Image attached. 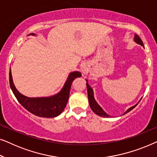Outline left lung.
<instances>
[{
  "label": "left lung",
  "instance_id": "obj_1",
  "mask_svg": "<svg viewBox=\"0 0 157 157\" xmlns=\"http://www.w3.org/2000/svg\"><path fill=\"white\" fill-rule=\"evenodd\" d=\"M134 40L135 41H136L137 44L141 45V46H144V44L142 42V40L139 37V36L137 35H135V37H134ZM86 86H87V91H88V98H89V105H90V107H91V110L94 111V113H96V114H97L98 116H100V117H110V116L107 114V113L105 112V111L103 110V109L101 108V106L98 105L96 101L94 99V91H93V89H91V86L89 85V83H86ZM141 101V99H140ZM137 104L134 105V106L131 107L128 109L127 111H126L125 113H124V114H125V113L129 112L131 110H132L133 109L135 108L137 106Z\"/></svg>",
  "mask_w": 157,
  "mask_h": 157
}]
</instances>
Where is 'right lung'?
<instances>
[{
	"instance_id": "right-lung-1",
	"label": "right lung",
	"mask_w": 157,
	"mask_h": 157,
	"mask_svg": "<svg viewBox=\"0 0 157 157\" xmlns=\"http://www.w3.org/2000/svg\"><path fill=\"white\" fill-rule=\"evenodd\" d=\"M31 35H34L31 33ZM80 72L71 73L61 91L56 95L46 98H29L19 93L13 82L11 71H9V82L13 92L18 102L33 114L40 117L53 118L63 112L69 98L70 89L73 81L81 77Z\"/></svg>"
}]
</instances>
